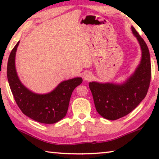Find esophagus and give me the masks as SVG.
I'll return each instance as SVG.
<instances>
[{
  "mask_svg": "<svg viewBox=\"0 0 159 159\" xmlns=\"http://www.w3.org/2000/svg\"><path fill=\"white\" fill-rule=\"evenodd\" d=\"M93 75L90 72H85L83 74V79H84L85 80H90L91 79H92Z\"/></svg>",
  "mask_w": 159,
  "mask_h": 159,
  "instance_id": "esophagus-1",
  "label": "esophagus"
}]
</instances>
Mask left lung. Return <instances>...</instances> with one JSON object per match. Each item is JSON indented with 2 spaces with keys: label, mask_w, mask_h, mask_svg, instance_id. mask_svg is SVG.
<instances>
[{
  "label": "left lung",
  "mask_w": 159,
  "mask_h": 159,
  "mask_svg": "<svg viewBox=\"0 0 159 159\" xmlns=\"http://www.w3.org/2000/svg\"><path fill=\"white\" fill-rule=\"evenodd\" d=\"M132 31L140 45L142 58L135 71L122 83L90 82L97 111L104 118L114 120L125 116L144 99L152 76L150 54L143 39L133 26Z\"/></svg>",
  "instance_id": "8db88e82"
}]
</instances>
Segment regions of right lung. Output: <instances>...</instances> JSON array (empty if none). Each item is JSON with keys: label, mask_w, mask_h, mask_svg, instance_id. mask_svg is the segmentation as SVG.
<instances>
[{"label": "right lung", "mask_w": 159, "mask_h": 159, "mask_svg": "<svg viewBox=\"0 0 159 159\" xmlns=\"http://www.w3.org/2000/svg\"><path fill=\"white\" fill-rule=\"evenodd\" d=\"M19 41L10 52L7 66V80L16 103L24 114L45 124H52L65 116L71 94L83 82L82 78L64 80L50 93L37 94L26 88L17 76L15 55Z\"/></svg>", "instance_id": "add662e5"}]
</instances>
